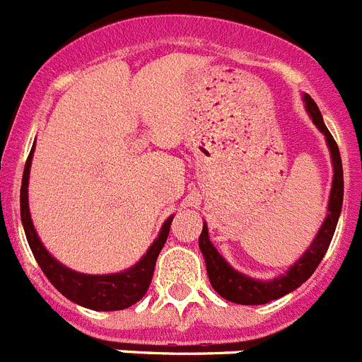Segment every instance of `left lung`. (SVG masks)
I'll return each mask as SVG.
<instances>
[{
    "mask_svg": "<svg viewBox=\"0 0 362 362\" xmlns=\"http://www.w3.org/2000/svg\"><path fill=\"white\" fill-rule=\"evenodd\" d=\"M305 101L306 110L312 116V121L317 124V129L326 136V143L330 146L332 163H334V183H332L330 203H328V216H326L321 230L317 232V235H315L313 243L306 250V254L286 272V276H281L274 281H267V283L250 279V277L243 276V274L233 270L225 259L221 257L219 252L214 248L209 238V228L204 225L203 232L199 235V248L203 252L204 263H206V274H209L210 283H212L214 290L221 297H225L226 300H232V303H238V305H264V303L279 299V297L286 296L292 290L299 288L300 284L305 283L315 272V268L319 267L326 250H328V246H330L332 238H334L339 214H341V209H343V163H341V153H339L337 143H335L330 130L326 129L315 101L308 94L305 95Z\"/></svg>",
    "mask_w": 362,
    "mask_h": 362,
    "instance_id": "1",
    "label": "left lung"
}]
</instances>
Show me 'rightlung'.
Here are the masks:
<instances>
[{"label":"right lung","instance_id":"add662e5","mask_svg":"<svg viewBox=\"0 0 362 362\" xmlns=\"http://www.w3.org/2000/svg\"><path fill=\"white\" fill-rule=\"evenodd\" d=\"M32 146L28 153L27 163H25L23 179H21V194H19V206H21V221H23L25 235H27L28 246L32 254L36 257L37 264L47 276V279L56 286L66 299L78 303L90 310H99V312H112V310H123L129 306L136 305L141 299L150 286V281L153 276L156 261L161 252L163 245L166 243L168 232H170L172 217L165 221L158 239L153 241L148 252L143 255V259L136 267L121 274H112V276H86L79 272L69 270L62 263H57L56 259L47 252L43 243L37 238L34 225H32L30 212H28V174H30L32 165Z\"/></svg>","mask_w":362,"mask_h":362}]
</instances>
